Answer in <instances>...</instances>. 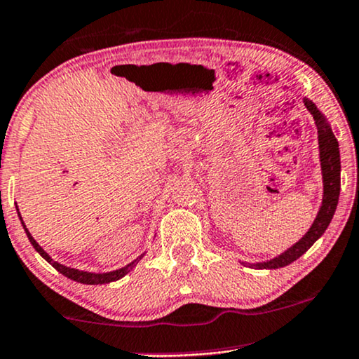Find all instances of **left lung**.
Listing matches in <instances>:
<instances>
[{"instance_id": "1", "label": "left lung", "mask_w": 359, "mask_h": 359, "mask_svg": "<svg viewBox=\"0 0 359 359\" xmlns=\"http://www.w3.org/2000/svg\"><path fill=\"white\" fill-rule=\"evenodd\" d=\"M303 104L310 111L316 124V130H318V149H320V165H321V179H323V198H321L320 210L316 213V219L313 220V224L308 232L298 240L297 243L287 248L283 253H280L278 257L271 258L266 262H258V263H245L243 265L253 266L258 270H275L281 269V266H287L290 263H293L297 258H300L313 243L318 240L321 235L325 233V230L328 229L331 219H333L334 210H337L338 198H339V185H341V162H339V146L338 140L334 137L333 130L328 119H326L323 112L313 104L310 99L303 97Z\"/></svg>"}]
</instances>
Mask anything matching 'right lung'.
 Here are the masks:
<instances>
[{"label":"right lung","mask_w":359,"mask_h":359,"mask_svg":"<svg viewBox=\"0 0 359 359\" xmlns=\"http://www.w3.org/2000/svg\"><path fill=\"white\" fill-rule=\"evenodd\" d=\"M18 217H20V220H21V224H22V229H25L26 235H28L29 242H31V245H33V247H34V250L38 252L39 255L43 257L44 260H46V262L49 263V265H53L54 269H56V270L59 271V273H62L65 276H67V278L78 281V283H84V285H104V283H111V281L121 280L122 276H126L127 273H129L130 270L134 269L135 265H137V263L140 262V258L146 255V253H142V255H139L137 258H135L134 262H130L129 265L122 266V269H119V270L106 271V273H94V271H84V270H78V269H71V266H66V265H62V263L54 262L53 258L49 257L48 253L43 250V247H41V245L33 238V235L29 233V230L26 229V225H25V222H22V219H21V213H20V212H18Z\"/></svg>","instance_id":"obj_1"}]
</instances>
